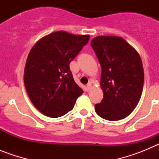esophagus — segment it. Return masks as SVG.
<instances>
[{"label": "esophagus", "instance_id": "1", "mask_svg": "<svg viewBox=\"0 0 159 159\" xmlns=\"http://www.w3.org/2000/svg\"><path fill=\"white\" fill-rule=\"evenodd\" d=\"M91 87H92V84H91V83H88V84H87V90H88V91H89L90 88H91Z\"/></svg>", "mask_w": 159, "mask_h": 159}]
</instances>
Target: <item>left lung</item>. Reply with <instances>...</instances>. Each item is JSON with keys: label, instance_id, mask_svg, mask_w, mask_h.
<instances>
[{"label": "left lung", "instance_id": "obj_1", "mask_svg": "<svg viewBox=\"0 0 159 159\" xmlns=\"http://www.w3.org/2000/svg\"><path fill=\"white\" fill-rule=\"evenodd\" d=\"M91 45L102 68L103 99L95 105L102 119L116 121L128 116L141 98L144 71L139 55L119 36L94 38Z\"/></svg>", "mask_w": 159, "mask_h": 159}]
</instances>
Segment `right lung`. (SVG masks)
Instances as JSON below:
<instances>
[{"mask_svg":"<svg viewBox=\"0 0 159 159\" xmlns=\"http://www.w3.org/2000/svg\"><path fill=\"white\" fill-rule=\"evenodd\" d=\"M89 38L88 35L59 31L43 37L32 47L24 81L29 99L43 115L52 118L64 116L84 93L73 79L69 64Z\"/></svg>","mask_w":159,"mask_h":159,"instance_id":"add662e5","label":"right lung"}]
</instances>
